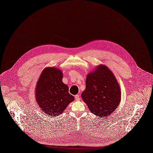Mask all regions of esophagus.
Listing matches in <instances>:
<instances>
[{
    "label": "esophagus",
    "instance_id": "34e87169",
    "mask_svg": "<svg viewBox=\"0 0 153 153\" xmlns=\"http://www.w3.org/2000/svg\"><path fill=\"white\" fill-rule=\"evenodd\" d=\"M75 100L77 101H80V96L79 95H75Z\"/></svg>",
    "mask_w": 153,
    "mask_h": 153
}]
</instances>
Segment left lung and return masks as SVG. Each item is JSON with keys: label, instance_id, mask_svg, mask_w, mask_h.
I'll return each mask as SVG.
<instances>
[{"label": "left lung", "instance_id": "8db88e82", "mask_svg": "<svg viewBox=\"0 0 153 153\" xmlns=\"http://www.w3.org/2000/svg\"><path fill=\"white\" fill-rule=\"evenodd\" d=\"M85 85L81 96L91 113L101 118L109 117L121 100L120 86L112 71L104 65L97 66L87 74Z\"/></svg>", "mask_w": 153, "mask_h": 153}]
</instances>
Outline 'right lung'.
<instances>
[{
  "label": "right lung",
  "instance_id": "1",
  "mask_svg": "<svg viewBox=\"0 0 153 153\" xmlns=\"http://www.w3.org/2000/svg\"><path fill=\"white\" fill-rule=\"evenodd\" d=\"M62 79L63 73L59 69L48 67L42 71L36 82V101L47 116L52 117L62 114L74 100Z\"/></svg>",
  "mask_w": 153,
  "mask_h": 153
}]
</instances>
